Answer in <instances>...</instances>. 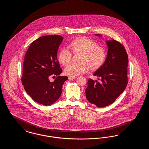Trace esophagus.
<instances>
[{
	"label": "esophagus",
	"mask_w": 149,
	"mask_h": 149,
	"mask_svg": "<svg viewBox=\"0 0 149 149\" xmlns=\"http://www.w3.org/2000/svg\"><path fill=\"white\" fill-rule=\"evenodd\" d=\"M77 77H68V79H70V80H71V79H76Z\"/></svg>",
	"instance_id": "34e87169"
}]
</instances>
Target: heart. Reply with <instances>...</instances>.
Segmentation results:
<instances>
[{
  "mask_svg": "<svg viewBox=\"0 0 149 149\" xmlns=\"http://www.w3.org/2000/svg\"><path fill=\"white\" fill-rule=\"evenodd\" d=\"M70 50L63 49L57 55V60L63 66H67L72 60V56H80L78 65L71 64L67 66L64 72L66 75L77 77L86 73L89 69L92 71L100 69L106 61L107 54L106 49L98 45L96 42L84 36L74 39L68 45Z\"/></svg>",
  "mask_w": 149,
  "mask_h": 149,
  "instance_id": "1",
  "label": "heart"
}]
</instances>
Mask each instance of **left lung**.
Returning <instances> with one entry per match:
<instances>
[{
	"mask_svg": "<svg viewBox=\"0 0 149 149\" xmlns=\"http://www.w3.org/2000/svg\"><path fill=\"white\" fill-rule=\"evenodd\" d=\"M106 42L108 47L106 61L94 74L100 78L98 79L100 81L89 79L85 89L88 100L98 107L113 103L128 83V55L124 46L114 40Z\"/></svg>",
	"mask_w": 149,
	"mask_h": 149,
	"instance_id": "obj_1",
	"label": "left lung"
}]
</instances>
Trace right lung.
<instances>
[{"mask_svg": "<svg viewBox=\"0 0 149 149\" xmlns=\"http://www.w3.org/2000/svg\"><path fill=\"white\" fill-rule=\"evenodd\" d=\"M63 37L44 36L31 43L24 59L22 83L29 95L38 103L49 106L60 97L63 85L68 80L60 76L62 69L57 60L58 47ZM57 78L51 82V77Z\"/></svg>", "mask_w": 149, "mask_h": 149, "instance_id": "1", "label": "right lung"}]
</instances>
